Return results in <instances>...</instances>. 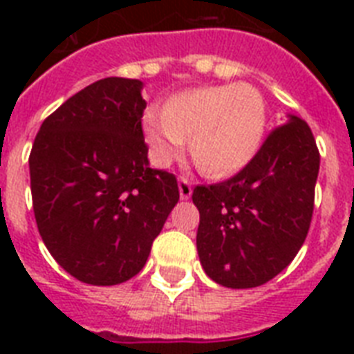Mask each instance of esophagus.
<instances>
[{
  "mask_svg": "<svg viewBox=\"0 0 354 354\" xmlns=\"http://www.w3.org/2000/svg\"><path fill=\"white\" fill-rule=\"evenodd\" d=\"M178 189H180V196L182 200H189L191 198V194H193V187H191V182H189L187 178H180L178 180Z\"/></svg>",
  "mask_w": 354,
  "mask_h": 354,
  "instance_id": "obj_1",
  "label": "esophagus"
}]
</instances>
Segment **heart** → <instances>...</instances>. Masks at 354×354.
<instances>
[{
  "label": "heart",
  "mask_w": 354,
  "mask_h": 354,
  "mask_svg": "<svg viewBox=\"0 0 354 354\" xmlns=\"http://www.w3.org/2000/svg\"><path fill=\"white\" fill-rule=\"evenodd\" d=\"M266 128V104L246 82L202 86L172 95L165 110L149 108L143 130L158 163L169 165L191 138V156L211 178L235 174L255 158Z\"/></svg>",
  "instance_id": "b5f03b06"
}]
</instances>
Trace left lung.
<instances>
[{
    "label": "left lung",
    "instance_id": "1",
    "mask_svg": "<svg viewBox=\"0 0 354 354\" xmlns=\"http://www.w3.org/2000/svg\"><path fill=\"white\" fill-rule=\"evenodd\" d=\"M319 152L310 128L290 115L241 172L196 185L200 263L227 288H253L292 263L310 227Z\"/></svg>",
    "mask_w": 354,
    "mask_h": 354
}]
</instances>
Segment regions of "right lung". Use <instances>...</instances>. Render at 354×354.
I'll return each mask as SVG.
<instances>
[{
  "label": "right lung",
  "instance_id": "add662e5",
  "mask_svg": "<svg viewBox=\"0 0 354 354\" xmlns=\"http://www.w3.org/2000/svg\"><path fill=\"white\" fill-rule=\"evenodd\" d=\"M138 79L86 86L41 122L29 156L38 232L55 261L88 285L141 272L176 205V176L150 169Z\"/></svg>",
  "mask_w": 354,
  "mask_h": 354
}]
</instances>
